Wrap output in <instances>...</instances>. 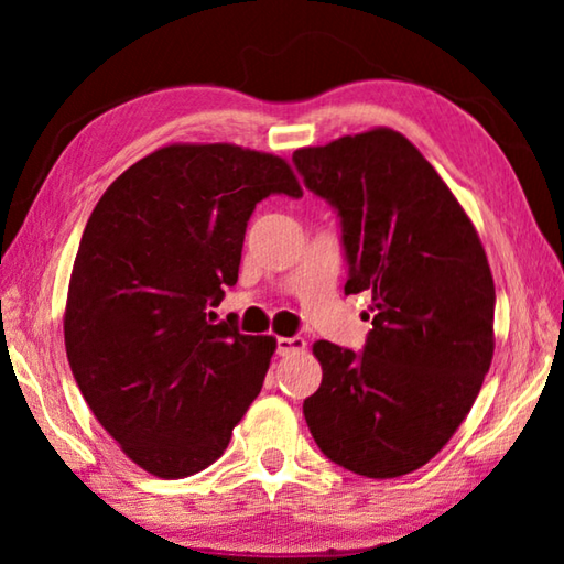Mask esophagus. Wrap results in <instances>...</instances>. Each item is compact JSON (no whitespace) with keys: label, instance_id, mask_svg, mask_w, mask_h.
<instances>
[{"label":"esophagus","instance_id":"1","mask_svg":"<svg viewBox=\"0 0 564 564\" xmlns=\"http://www.w3.org/2000/svg\"><path fill=\"white\" fill-rule=\"evenodd\" d=\"M275 350H279V356H295V352H303L305 350V340L303 338H279L275 340Z\"/></svg>","mask_w":564,"mask_h":564}]
</instances>
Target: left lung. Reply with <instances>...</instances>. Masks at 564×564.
Masks as SVG:
<instances>
[{
  "label": "left lung",
  "mask_w": 564,
  "mask_h": 564,
  "mask_svg": "<svg viewBox=\"0 0 564 564\" xmlns=\"http://www.w3.org/2000/svg\"><path fill=\"white\" fill-rule=\"evenodd\" d=\"M303 184L336 206L346 293L368 291L362 352L316 340L321 388L303 415L323 455L400 477L443 451L470 413L495 350V283L465 208L393 129L293 154Z\"/></svg>",
  "instance_id": "1"
}]
</instances>
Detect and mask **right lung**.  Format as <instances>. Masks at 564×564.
<instances>
[{
    "label": "right lung",
    "instance_id": "add662e5",
    "mask_svg": "<svg viewBox=\"0 0 564 564\" xmlns=\"http://www.w3.org/2000/svg\"><path fill=\"white\" fill-rule=\"evenodd\" d=\"M271 194L303 196L281 156L169 144L123 171L84 228L66 358L104 431L164 480L216 463L261 393L275 338L206 311L238 281L248 218Z\"/></svg>",
    "mask_w": 564,
    "mask_h": 564
}]
</instances>
